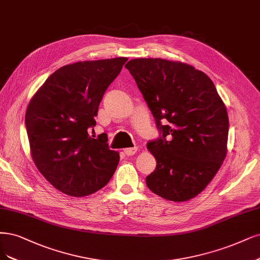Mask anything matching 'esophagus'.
Here are the masks:
<instances>
[{
	"instance_id": "34e87169",
	"label": "esophagus",
	"mask_w": 260,
	"mask_h": 260,
	"mask_svg": "<svg viewBox=\"0 0 260 260\" xmlns=\"http://www.w3.org/2000/svg\"><path fill=\"white\" fill-rule=\"evenodd\" d=\"M137 150H138V147H130V148H124V149H123L124 154H126L127 156H132V155H134V154L137 153Z\"/></svg>"
}]
</instances>
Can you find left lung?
I'll return each instance as SVG.
<instances>
[{"label":"left lung","instance_id":"1","mask_svg":"<svg viewBox=\"0 0 260 260\" xmlns=\"http://www.w3.org/2000/svg\"><path fill=\"white\" fill-rule=\"evenodd\" d=\"M126 69L161 131L147 143L157 160L146 185L161 198L183 202L204 190L227 155L229 119L211 78L178 61L132 59ZM165 119L167 125H161Z\"/></svg>","mask_w":260,"mask_h":260}]
</instances>
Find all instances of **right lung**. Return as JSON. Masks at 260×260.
Instances as JSON below:
<instances>
[{"label": "right lung", "mask_w": 260, "mask_h": 260, "mask_svg": "<svg viewBox=\"0 0 260 260\" xmlns=\"http://www.w3.org/2000/svg\"><path fill=\"white\" fill-rule=\"evenodd\" d=\"M128 58L80 61L53 72L25 112L30 153L46 180L71 197L91 194L115 173L119 154L106 134L89 136L107 87Z\"/></svg>", "instance_id": "right-lung-1"}]
</instances>
